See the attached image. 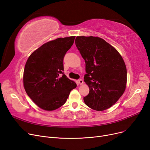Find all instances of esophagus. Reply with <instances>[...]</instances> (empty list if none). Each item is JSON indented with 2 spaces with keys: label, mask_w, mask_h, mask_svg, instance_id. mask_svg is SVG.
<instances>
[{
  "label": "esophagus",
  "mask_w": 150,
  "mask_h": 150,
  "mask_svg": "<svg viewBox=\"0 0 150 150\" xmlns=\"http://www.w3.org/2000/svg\"><path fill=\"white\" fill-rule=\"evenodd\" d=\"M78 83H79L80 85H81L83 84V80H81V79H80L79 80H78Z\"/></svg>",
  "instance_id": "obj_1"
}]
</instances>
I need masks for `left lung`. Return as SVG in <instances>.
I'll list each match as a JSON object with an SVG mask.
<instances>
[{"mask_svg":"<svg viewBox=\"0 0 150 150\" xmlns=\"http://www.w3.org/2000/svg\"><path fill=\"white\" fill-rule=\"evenodd\" d=\"M75 45L86 63L84 82L89 88L85 104L101 111L114 105L125 92L127 71L120 53L104 39L77 36Z\"/></svg>","mask_w":150,"mask_h":150,"instance_id":"obj_1","label":"left lung"}]
</instances>
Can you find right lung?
<instances>
[{
  "instance_id": "obj_1",
  "label": "right lung",
  "mask_w": 150,
  "mask_h": 150,
  "mask_svg": "<svg viewBox=\"0 0 150 150\" xmlns=\"http://www.w3.org/2000/svg\"><path fill=\"white\" fill-rule=\"evenodd\" d=\"M75 36L46 42L28 58L23 83L30 98L39 108L53 111L64 105L76 84L64 74L63 59Z\"/></svg>"
}]
</instances>
